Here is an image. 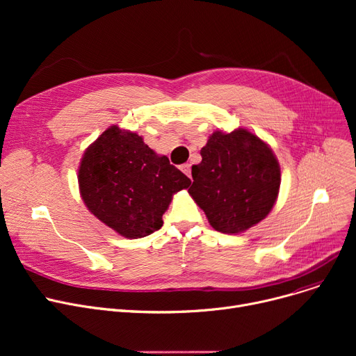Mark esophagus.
<instances>
[{
  "instance_id": "obj_1",
  "label": "esophagus",
  "mask_w": 356,
  "mask_h": 356,
  "mask_svg": "<svg viewBox=\"0 0 356 356\" xmlns=\"http://www.w3.org/2000/svg\"><path fill=\"white\" fill-rule=\"evenodd\" d=\"M180 170L186 175V176H189L191 177V173H192V168H191V164L189 163H186V164H181L180 165Z\"/></svg>"
}]
</instances>
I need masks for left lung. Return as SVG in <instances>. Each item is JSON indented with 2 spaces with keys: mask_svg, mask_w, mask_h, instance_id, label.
Instances as JSON below:
<instances>
[{
  "mask_svg": "<svg viewBox=\"0 0 356 356\" xmlns=\"http://www.w3.org/2000/svg\"><path fill=\"white\" fill-rule=\"evenodd\" d=\"M192 167L189 193L212 228L239 234L257 225L273 209L280 164L273 149L244 128L227 134L215 131Z\"/></svg>",
  "mask_w": 356,
  "mask_h": 356,
  "instance_id": "1",
  "label": "left lung"
}]
</instances>
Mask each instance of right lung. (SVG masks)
Masks as SVG:
<instances>
[{
    "label": "right lung",
    "instance_id": "1",
    "mask_svg": "<svg viewBox=\"0 0 356 356\" xmlns=\"http://www.w3.org/2000/svg\"><path fill=\"white\" fill-rule=\"evenodd\" d=\"M78 180L86 208L129 239L159 231L173 195L192 183L138 134L117 125L86 148Z\"/></svg>",
    "mask_w": 356,
    "mask_h": 356
}]
</instances>
